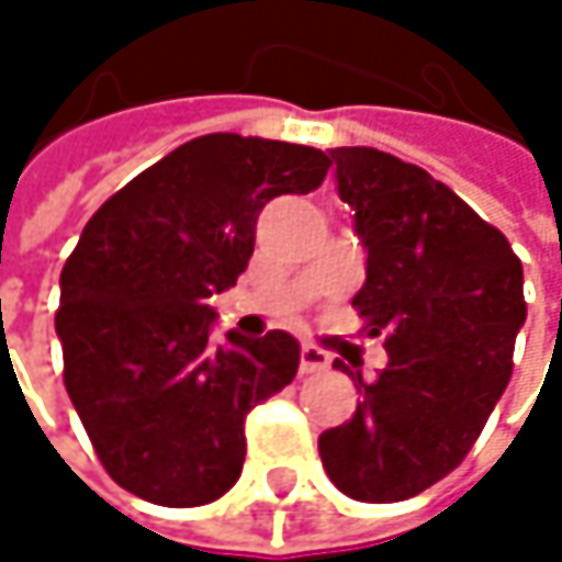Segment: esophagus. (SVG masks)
<instances>
[{"label": "esophagus", "instance_id": "34e87169", "mask_svg": "<svg viewBox=\"0 0 562 562\" xmlns=\"http://www.w3.org/2000/svg\"><path fill=\"white\" fill-rule=\"evenodd\" d=\"M325 368H328V355L322 348H315V345H302V351H299V371L302 374H318Z\"/></svg>", "mask_w": 562, "mask_h": 562}]
</instances>
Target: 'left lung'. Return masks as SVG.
<instances>
[{"mask_svg":"<svg viewBox=\"0 0 562 562\" xmlns=\"http://www.w3.org/2000/svg\"><path fill=\"white\" fill-rule=\"evenodd\" d=\"M331 159L368 247L351 305L384 335L387 368L364 381L335 361L361 403L318 436V456L338 492L391 505L462 465L485 429L527 318L524 270L505 234L429 171L368 146Z\"/></svg>","mask_w":562,"mask_h":562,"instance_id":"8db88e82","label":"left lung"}]
</instances>
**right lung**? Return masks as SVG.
Here are the masks:
<instances>
[{
	"label": "right lung",
	"instance_id": "add662e5",
	"mask_svg": "<svg viewBox=\"0 0 562 562\" xmlns=\"http://www.w3.org/2000/svg\"><path fill=\"white\" fill-rule=\"evenodd\" d=\"M322 149L211 133L139 171L87 221L60 270L64 387L106 475L143 502L198 507L234 488L247 413L292 384L285 331L211 341L207 299L247 270L257 217L315 191Z\"/></svg>",
	"mask_w": 562,
	"mask_h": 562
}]
</instances>
